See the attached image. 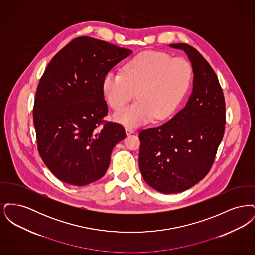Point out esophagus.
Segmentation results:
<instances>
[{"instance_id": "obj_1", "label": "esophagus", "mask_w": 255, "mask_h": 255, "mask_svg": "<svg viewBox=\"0 0 255 255\" xmlns=\"http://www.w3.org/2000/svg\"><path fill=\"white\" fill-rule=\"evenodd\" d=\"M125 132H126V134L128 135V134L133 133V132H134V130H133L132 127H130V126H126V127H125Z\"/></svg>"}]
</instances>
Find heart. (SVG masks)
I'll list each match as a JSON object with an SVG mask.
<instances>
[{
	"label": "heart",
	"instance_id": "b5f03b06",
	"mask_svg": "<svg viewBox=\"0 0 255 255\" xmlns=\"http://www.w3.org/2000/svg\"><path fill=\"white\" fill-rule=\"evenodd\" d=\"M191 80V67L182 57L159 51H145L129 61L123 73H107L103 95L115 110L133 99L138 100L115 114L118 122L137 125L152 118L163 120L178 108Z\"/></svg>",
	"mask_w": 255,
	"mask_h": 255
}]
</instances>
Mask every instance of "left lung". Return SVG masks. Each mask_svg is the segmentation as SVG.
Listing matches in <instances>:
<instances>
[{"mask_svg": "<svg viewBox=\"0 0 255 255\" xmlns=\"http://www.w3.org/2000/svg\"><path fill=\"white\" fill-rule=\"evenodd\" d=\"M169 46L183 50L191 62L192 93L170 121L138 134L141 175L152 188L164 194L182 192L206 177L226 124L225 97L211 66L187 44Z\"/></svg>", "mask_w": 255, "mask_h": 255, "instance_id": "8db88e82", "label": "left lung"}]
</instances>
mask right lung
Listing matches in <instances>:
<instances>
[{"label":"right lung","mask_w":255,"mask_h":255,"mask_svg":"<svg viewBox=\"0 0 255 255\" xmlns=\"http://www.w3.org/2000/svg\"><path fill=\"white\" fill-rule=\"evenodd\" d=\"M131 53L78 37L56 53L43 73L33 107L37 145L44 163L62 182L83 186L102 178L113 148L125 138L122 124L103 120L108 107L102 82Z\"/></svg>","instance_id":"add662e5"}]
</instances>
